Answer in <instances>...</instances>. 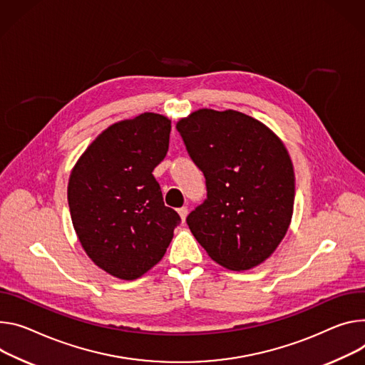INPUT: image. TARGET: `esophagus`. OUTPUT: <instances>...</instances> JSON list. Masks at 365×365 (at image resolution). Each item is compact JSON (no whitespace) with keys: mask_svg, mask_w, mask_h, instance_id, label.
I'll return each instance as SVG.
<instances>
[{"mask_svg":"<svg viewBox=\"0 0 365 365\" xmlns=\"http://www.w3.org/2000/svg\"><path fill=\"white\" fill-rule=\"evenodd\" d=\"M178 212H179L180 220H182V222H183V221L186 220V215H187V208H186V207H182V208L178 210Z\"/></svg>","mask_w":365,"mask_h":365,"instance_id":"34e87169","label":"esophagus"}]
</instances>
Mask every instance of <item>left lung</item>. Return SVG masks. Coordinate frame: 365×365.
Instances as JSON below:
<instances>
[{
  "label": "left lung",
  "instance_id": "obj_1",
  "mask_svg": "<svg viewBox=\"0 0 365 365\" xmlns=\"http://www.w3.org/2000/svg\"><path fill=\"white\" fill-rule=\"evenodd\" d=\"M205 176L207 200L186 218L221 267L252 269L287 235L295 195L289 154L262 122L237 110L200 109L176 125Z\"/></svg>",
  "mask_w": 365,
  "mask_h": 365
}]
</instances>
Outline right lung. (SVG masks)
<instances>
[{
  "instance_id": "1",
  "label": "right lung",
  "mask_w": 365,
  "mask_h": 365,
  "mask_svg": "<svg viewBox=\"0 0 365 365\" xmlns=\"http://www.w3.org/2000/svg\"><path fill=\"white\" fill-rule=\"evenodd\" d=\"M170 129V119L150 112L113 123L71 172L68 205L78 240L116 278L132 281L150 271L180 222L153 176L168 154Z\"/></svg>"
}]
</instances>
